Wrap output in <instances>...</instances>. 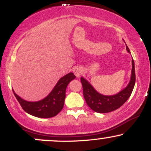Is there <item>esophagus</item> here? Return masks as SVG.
<instances>
[{
  "label": "esophagus",
  "mask_w": 151,
  "mask_h": 151,
  "mask_svg": "<svg viewBox=\"0 0 151 151\" xmlns=\"http://www.w3.org/2000/svg\"><path fill=\"white\" fill-rule=\"evenodd\" d=\"M82 69L81 68V67H74L73 69V72L74 74H75V76L77 77H79L81 76V74H82Z\"/></svg>",
  "instance_id": "obj_1"
}]
</instances>
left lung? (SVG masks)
<instances>
[{
    "label": "left lung",
    "instance_id": "obj_1",
    "mask_svg": "<svg viewBox=\"0 0 151 151\" xmlns=\"http://www.w3.org/2000/svg\"><path fill=\"white\" fill-rule=\"evenodd\" d=\"M126 50L128 52L131 53L127 45H126ZM131 62H132V70H131V79H130L129 83L124 89H122L116 94H101L93 88V86L86 80L85 78L83 77H81L84 97L85 99L87 105L92 109L93 111L101 114L111 112L121 107L127 101L132 93L135 82H136L135 66L133 59Z\"/></svg>",
    "mask_w": 151,
    "mask_h": 151
}]
</instances>
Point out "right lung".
<instances>
[{
    "label": "right lung",
    "mask_w": 151,
    "mask_h": 151,
    "mask_svg": "<svg viewBox=\"0 0 151 151\" xmlns=\"http://www.w3.org/2000/svg\"><path fill=\"white\" fill-rule=\"evenodd\" d=\"M75 78L72 72L63 76L46 97L37 101H26L19 96L13 89V91L22 108L27 114L38 118H51L62 111L66 97L67 86Z\"/></svg>",
    "instance_id": "right-lung-1"
}]
</instances>
